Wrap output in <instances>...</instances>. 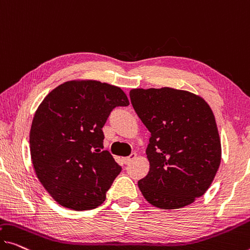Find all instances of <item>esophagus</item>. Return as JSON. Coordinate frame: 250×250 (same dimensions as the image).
<instances>
[{
	"instance_id": "1",
	"label": "esophagus",
	"mask_w": 250,
	"mask_h": 250,
	"mask_svg": "<svg viewBox=\"0 0 250 250\" xmlns=\"http://www.w3.org/2000/svg\"><path fill=\"white\" fill-rule=\"evenodd\" d=\"M136 156H137L136 153H132V154H130L129 156L125 157V159H124V163H125V164H129L130 162H132L133 160L136 159Z\"/></svg>"
}]
</instances>
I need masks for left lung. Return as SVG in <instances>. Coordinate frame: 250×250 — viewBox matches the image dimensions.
<instances>
[{"label": "left lung", "instance_id": "left-lung-1", "mask_svg": "<svg viewBox=\"0 0 250 250\" xmlns=\"http://www.w3.org/2000/svg\"><path fill=\"white\" fill-rule=\"evenodd\" d=\"M138 117L151 133L149 171L138 188L152 206L179 209L205 194L221 162L216 118L199 95L170 87L129 91Z\"/></svg>", "mask_w": 250, "mask_h": 250}]
</instances>
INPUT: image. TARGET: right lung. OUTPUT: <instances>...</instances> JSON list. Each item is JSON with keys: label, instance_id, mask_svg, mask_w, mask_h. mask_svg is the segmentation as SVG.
<instances>
[{"label": "right lung", "instance_id": "obj_1", "mask_svg": "<svg viewBox=\"0 0 250 250\" xmlns=\"http://www.w3.org/2000/svg\"><path fill=\"white\" fill-rule=\"evenodd\" d=\"M120 87L69 80L45 96L30 129V152L39 181L64 208H97L122 167L104 148L103 127L112 110L128 106Z\"/></svg>", "mask_w": 250, "mask_h": 250}]
</instances>
